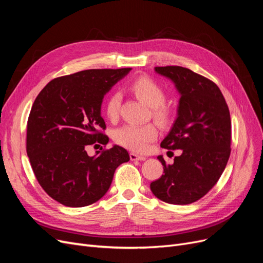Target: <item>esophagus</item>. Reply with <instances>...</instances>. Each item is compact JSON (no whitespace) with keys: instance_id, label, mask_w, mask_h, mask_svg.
I'll use <instances>...</instances> for the list:
<instances>
[{"instance_id":"1","label":"esophagus","mask_w":263,"mask_h":263,"mask_svg":"<svg viewBox=\"0 0 263 263\" xmlns=\"http://www.w3.org/2000/svg\"><path fill=\"white\" fill-rule=\"evenodd\" d=\"M129 157H130V160H133V161H136V160L142 161V160H145V159H146V157H144V156H139V155H136V154H135V153H130Z\"/></svg>"}]
</instances>
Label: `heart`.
<instances>
[{
    "mask_svg": "<svg viewBox=\"0 0 263 263\" xmlns=\"http://www.w3.org/2000/svg\"><path fill=\"white\" fill-rule=\"evenodd\" d=\"M130 91L147 105L153 107V116L160 125L168 124L171 109L164 104L165 92L163 87L153 79L140 76L129 84ZM122 95L118 91L110 93L104 104V112L109 121L115 122L119 117ZM158 137V130L154 124H127L114 132V140L135 153H145L150 144Z\"/></svg>",
    "mask_w": 263,
    "mask_h": 263,
    "instance_id": "1",
    "label": "heart"
}]
</instances>
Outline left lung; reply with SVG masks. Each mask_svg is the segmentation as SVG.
Here are the masks:
<instances>
[{"instance_id":"8db88e82","label":"left lung","mask_w":263,"mask_h":263,"mask_svg":"<svg viewBox=\"0 0 263 263\" xmlns=\"http://www.w3.org/2000/svg\"><path fill=\"white\" fill-rule=\"evenodd\" d=\"M156 72L176 84L181 94L178 117L161 147L181 149L173 164L150 183L155 196L169 204L186 205L200 200L216 184L230 156L232 122L219 87L210 79L179 66L156 67Z\"/></svg>"}]
</instances>
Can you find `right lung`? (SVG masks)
Segmentation results:
<instances>
[{"label": "right lung", "mask_w": 263, "mask_h": 263, "mask_svg": "<svg viewBox=\"0 0 263 263\" xmlns=\"http://www.w3.org/2000/svg\"><path fill=\"white\" fill-rule=\"evenodd\" d=\"M132 68L90 69L55 78L37 95L27 121L26 151L39 184L54 201L83 208L105 195L119 164L129 161L123 147L87 156L86 146L106 145L101 116L106 92Z\"/></svg>", "instance_id": "1"}]
</instances>
